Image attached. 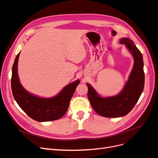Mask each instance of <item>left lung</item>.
Segmentation results:
<instances>
[{
    "label": "left lung",
    "mask_w": 158,
    "mask_h": 158,
    "mask_svg": "<svg viewBox=\"0 0 158 158\" xmlns=\"http://www.w3.org/2000/svg\"><path fill=\"white\" fill-rule=\"evenodd\" d=\"M120 43L128 49L134 60L132 70L123 91L114 97H101L91 85L87 83L88 98L93 109L99 115L107 118H117L129 113L138 102L144 86L142 53L129 38H122Z\"/></svg>",
    "instance_id": "obj_1"
}]
</instances>
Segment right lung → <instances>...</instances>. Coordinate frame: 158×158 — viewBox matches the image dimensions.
Instances as JSON below:
<instances>
[{
  "label": "right lung",
  "mask_w": 158,
  "mask_h": 158,
  "mask_svg": "<svg viewBox=\"0 0 158 158\" xmlns=\"http://www.w3.org/2000/svg\"><path fill=\"white\" fill-rule=\"evenodd\" d=\"M16 56L12 69L11 87L13 96L21 109L31 118L38 122H48L60 119L69 107L71 98L79 83V80L67 85L57 95L51 98H42L28 93L22 86L18 75Z\"/></svg>",
  "instance_id": "add662e5"
}]
</instances>
